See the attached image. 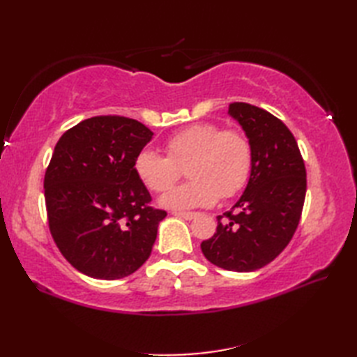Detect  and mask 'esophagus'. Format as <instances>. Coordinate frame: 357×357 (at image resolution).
Returning <instances> with one entry per match:
<instances>
[{"label": "esophagus", "instance_id": "esophagus-1", "mask_svg": "<svg viewBox=\"0 0 357 357\" xmlns=\"http://www.w3.org/2000/svg\"><path fill=\"white\" fill-rule=\"evenodd\" d=\"M173 215L179 216V218H184V219H187V221H192V219H195L198 213H195V211H174Z\"/></svg>", "mask_w": 357, "mask_h": 357}]
</instances>
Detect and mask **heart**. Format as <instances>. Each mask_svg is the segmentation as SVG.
Masks as SVG:
<instances>
[{
  "label": "heart",
  "instance_id": "b5f03b06",
  "mask_svg": "<svg viewBox=\"0 0 357 357\" xmlns=\"http://www.w3.org/2000/svg\"><path fill=\"white\" fill-rule=\"evenodd\" d=\"M165 155L142 150L135 159V172L142 184L155 193H165L187 169L190 183L165 195L167 208L210 207L244 190L253 169V147L248 136L236 127L201 123L184 128L165 141Z\"/></svg>",
  "mask_w": 357,
  "mask_h": 357
}]
</instances>
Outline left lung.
Wrapping results in <instances>:
<instances>
[{"label": "left lung", "mask_w": 357, "mask_h": 357, "mask_svg": "<svg viewBox=\"0 0 357 357\" xmlns=\"http://www.w3.org/2000/svg\"><path fill=\"white\" fill-rule=\"evenodd\" d=\"M253 147L248 185L230 211L218 216L216 233L202 241L207 259L229 271H255L270 264L291 241L307 192L304 159L293 133L270 112L231 102Z\"/></svg>", "instance_id": "1"}]
</instances>
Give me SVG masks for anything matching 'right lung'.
<instances>
[{"label":"right lung","mask_w":357,"mask_h":357,"mask_svg":"<svg viewBox=\"0 0 357 357\" xmlns=\"http://www.w3.org/2000/svg\"><path fill=\"white\" fill-rule=\"evenodd\" d=\"M151 136L139 121L101 115L69 128L53 150L44 174L49 230L67 262L90 278H126L151 253L167 211L153 207L135 172Z\"/></svg>","instance_id":"right-lung-1"}]
</instances>
